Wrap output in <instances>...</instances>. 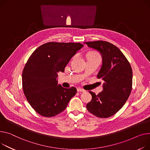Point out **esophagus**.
Masks as SVG:
<instances>
[{"instance_id":"34e87169","label":"esophagus","mask_w":150,"mask_h":150,"mask_svg":"<svg viewBox=\"0 0 150 150\" xmlns=\"http://www.w3.org/2000/svg\"><path fill=\"white\" fill-rule=\"evenodd\" d=\"M77 91H78V92H84L86 91H85V90H84L83 88H77Z\"/></svg>"}]
</instances>
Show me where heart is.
Listing matches in <instances>:
<instances>
[{
    "mask_svg": "<svg viewBox=\"0 0 150 150\" xmlns=\"http://www.w3.org/2000/svg\"><path fill=\"white\" fill-rule=\"evenodd\" d=\"M88 58H94L100 59V56H99V55L98 53H96V52L91 53L88 55Z\"/></svg>",
    "mask_w": 150,
    "mask_h": 150,
    "instance_id": "1",
    "label": "heart"
}]
</instances>
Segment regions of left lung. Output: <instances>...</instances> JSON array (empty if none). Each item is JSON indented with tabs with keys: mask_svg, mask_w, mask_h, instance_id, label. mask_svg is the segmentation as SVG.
<instances>
[{
	"mask_svg": "<svg viewBox=\"0 0 150 150\" xmlns=\"http://www.w3.org/2000/svg\"><path fill=\"white\" fill-rule=\"evenodd\" d=\"M84 43L101 53L103 65L97 76L104 81L102 92L96 95L89 91L92 99L86 108L96 117H110L124 106L131 93V65L121 50L110 43L99 40Z\"/></svg>",
	"mask_w": 150,
	"mask_h": 150,
	"instance_id": "1",
	"label": "left lung"
}]
</instances>
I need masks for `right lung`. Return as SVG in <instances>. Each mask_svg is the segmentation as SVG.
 Masks as SVG:
<instances>
[{
    "mask_svg": "<svg viewBox=\"0 0 150 150\" xmlns=\"http://www.w3.org/2000/svg\"><path fill=\"white\" fill-rule=\"evenodd\" d=\"M83 46L80 43L48 42L37 47L30 56L22 72V88L34 110L43 116H55L66 108L76 93L57 84L59 72Z\"/></svg>",
    "mask_w": 150,
    "mask_h": 150,
    "instance_id": "obj_1",
    "label": "right lung"
}]
</instances>
